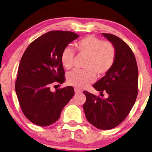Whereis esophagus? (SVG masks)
Returning a JSON list of instances; mask_svg holds the SVG:
<instances>
[{
    "instance_id": "esophagus-1",
    "label": "esophagus",
    "mask_w": 152,
    "mask_h": 152,
    "mask_svg": "<svg viewBox=\"0 0 152 152\" xmlns=\"http://www.w3.org/2000/svg\"><path fill=\"white\" fill-rule=\"evenodd\" d=\"M75 93L76 94H77L81 93V91L80 90V89H77V88H75Z\"/></svg>"
}]
</instances>
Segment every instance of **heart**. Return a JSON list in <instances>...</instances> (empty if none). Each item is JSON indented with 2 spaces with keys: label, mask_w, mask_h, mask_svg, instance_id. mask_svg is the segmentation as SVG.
Here are the masks:
<instances>
[{
  "label": "heart",
  "mask_w": 152,
  "mask_h": 152,
  "mask_svg": "<svg viewBox=\"0 0 152 152\" xmlns=\"http://www.w3.org/2000/svg\"><path fill=\"white\" fill-rule=\"evenodd\" d=\"M79 54L88 56L85 64L86 70L74 69L67 75L69 85L81 89L95 80L97 76L102 77L108 73L115 61L116 51L113 44L102 41L92 35L79 39L75 43ZM75 53L70 47H66L61 54V62L63 67L69 69L73 65Z\"/></svg>",
  "instance_id": "heart-1"
}]
</instances>
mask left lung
Masks as SVG:
<instances>
[{
  "instance_id": "obj_1",
  "label": "left lung",
  "mask_w": 152,
  "mask_h": 152,
  "mask_svg": "<svg viewBox=\"0 0 152 152\" xmlns=\"http://www.w3.org/2000/svg\"><path fill=\"white\" fill-rule=\"evenodd\" d=\"M115 48V61L110 71L93 87L106 92L103 99L83 91L86 101L83 110L87 120L102 130L113 129L125 120L132 109L138 94V68L135 55L123 39L113 34L102 33Z\"/></svg>"
}]
</instances>
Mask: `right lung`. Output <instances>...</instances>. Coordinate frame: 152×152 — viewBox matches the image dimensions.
Wrapping results in <instances>:
<instances>
[{"label": "right lung", "instance_id": "1", "mask_svg": "<svg viewBox=\"0 0 152 152\" xmlns=\"http://www.w3.org/2000/svg\"><path fill=\"white\" fill-rule=\"evenodd\" d=\"M78 38L71 31H48L32 42L21 57L15 91L24 115L35 125L46 126L55 123L74 96L72 86L53 92L50 86L54 82H64L61 54Z\"/></svg>", "mask_w": 152, "mask_h": 152}]
</instances>
